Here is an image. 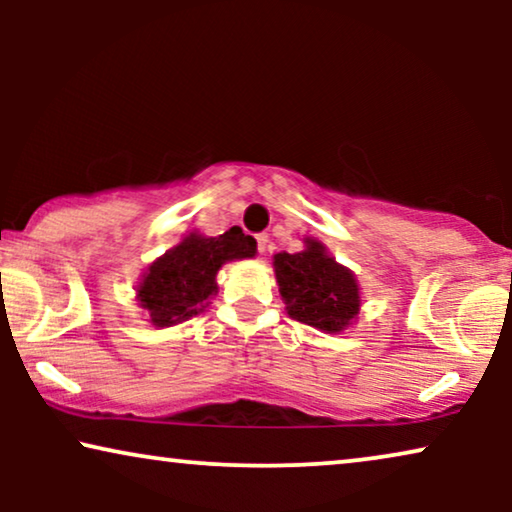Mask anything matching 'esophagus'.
Segmentation results:
<instances>
[{"label": "esophagus", "instance_id": "obj_1", "mask_svg": "<svg viewBox=\"0 0 512 512\" xmlns=\"http://www.w3.org/2000/svg\"><path fill=\"white\" fill-rule=\"evenodd\" d=\"M256 247H258V254H265V247H268V235L265 233L256 235Z\"/></svg>", "mask_w": 512, "mask_h": 512}]
</instances>
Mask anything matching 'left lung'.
I'll return each instance as SVG.
<instances>
[{
    "instance_id": "obj_1",
    "label": "left lung",
    "mask_w": 512,
    "mask_h": 512,
    "mask_svg": "<svg viewBox=\"0 0 512 512\" xmlns=\"http://www.w3.org/2000/svg\"><path fill=\"white\" fill-rule=\"evenodd\" d=\"M275 275L286 310L300 324L338 333L359 314L354 275L335 263L317 240H307L305 251L298 254H277Z\"/></svg>"
}]
</instances>
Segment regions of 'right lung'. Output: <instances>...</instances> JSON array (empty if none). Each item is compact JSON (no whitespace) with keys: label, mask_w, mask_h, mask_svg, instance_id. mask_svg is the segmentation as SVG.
<instances>
[{"label":"right lung","mask_w":512,"mask_h":512,"mask_svg":"<svg viewBox=\"0 0 512 512\" xmlns=\"http://www.w3.org/2000/svg\"><path fill=\"white\" fill-rule=\"evenodd\" d=\"M256 240L240 228L219 237L191 233L184 242L149 265L137 298L149 310L153 326H172L191 319L216 293V272L233 258H251Z\"/></svg>","instance_id":"right-lung-1"}]
</instances>
